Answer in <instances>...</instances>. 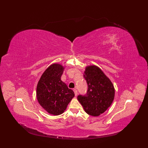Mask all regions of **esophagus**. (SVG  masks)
I'll return each instance as SVG.
<instances>
[{"instance_id": "1", "label": "esophagus", "mask_w": 148, "mask_h": 148, "mask_svg": "<svg viewBox=\"0 0 148 148\" xmlns=\"http://www.w3.org/2000/svg\"><path fill=\"white\" fill-rule=\"evenodd\" d=\"M73 91H74V94H75V96H77V94H78V92H77V89H73Z\"/></svg>"}]
</instances>
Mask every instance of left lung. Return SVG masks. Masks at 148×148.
I'll return each instance as SVG.
<instances>
[{"mask_svg":"<svg viewBox=\"0 0 148 148\" xmlns=\"http://www.w3.org/2000/svg\"><path fill=\"white\" fill-rule=\"evenodd\" d=\"M83 77L88 84V91L86 95H79L77 99L88 114L98 116L113 103L114 86L102 70L95 65L86 66Z\"/></svg>","mask_w":148,"mask_h":148,"instance_id":"left-lung-1","label":"left lung"}]
</instances>
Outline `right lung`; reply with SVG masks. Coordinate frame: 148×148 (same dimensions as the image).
<instances>
[{"label":"right lung","instance_id":"right-lung-1","mask_svg":"<svg viewBox=\"0 0 148 148\" xmlns=\"http://www.w3.org/2000/svg\"><path fill=\"white\" fill-rule=\"evenodd\" d=\"M64 67L54 64L45 69L36 87V97L41 106L49 113L59 115L66 110L74 97L73 90L61 80Z\"/></svg>","mask_w":148,"mask_h":148}]
</instances>
